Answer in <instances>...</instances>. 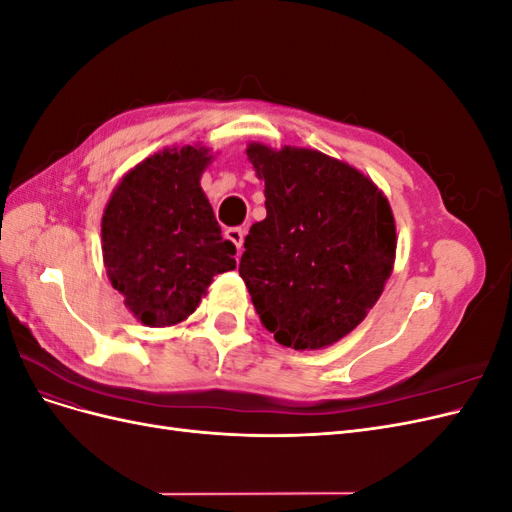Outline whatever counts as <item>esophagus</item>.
Segmentation results:
<instances>
[{
    "label": "esophagus",
    "instance_id": "esophagus-1",
    "mask_svg": "<svg viewBox=\"0 0 512 512\" xmlns=\"http://www.w3.org/2000/svg\"><path fill=\"white\" fill-rule=\"evenodd\" d=\"M226 239L230 241V243H235L237 245V250L241 252V245H243V239H245V228H241V226H235V228H228L226 232Z\"/></svg>",
    "mask_w": 512,
    "mask_h": 512
}]
</instances>
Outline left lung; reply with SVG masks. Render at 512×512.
Returning <instances> with one entry per match:
<instances>
[{
  "instance_id": "1",
  "label": "left lung",
  "mask_w": 512,
  "mask_h": 512,
  "mask_svg": "<svg viewBox=\"0 0 512 512\" xmlns=\"http://www.w3.org/2000/svg\"><path fill=\"white\" fill-rule=\"evenodd\" d=\"M267 218L245 237L239 275L275 342L320 350L359 327L395 262L389 200L361 170L316 149L247 145Z\"/></svg>"
}]
</instances>
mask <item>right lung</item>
Returning <instances> with one entry per match:
<instances>
[{"label": "right lung", "instance_id": "obj_1", "mask_svg": "<svg viewBox=\"0 0 512 512\" xmlns=\"http://www.w3.org/2000/svg\"><path fill=\"white\" fill-rule=\"evenodd\" d=\"M213 156L185 145L164 149L123 175L102 215V256L113 288L147 327L183 322L213 275L237 267L222 239L200 175Z\"/></svg>", "mask_w": 512, "mask_h": 512}]
</instances>
